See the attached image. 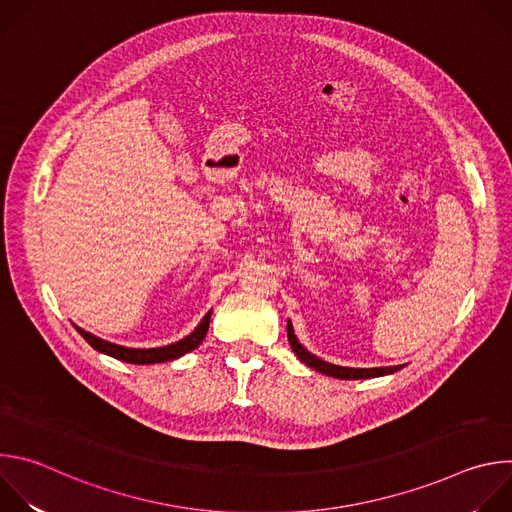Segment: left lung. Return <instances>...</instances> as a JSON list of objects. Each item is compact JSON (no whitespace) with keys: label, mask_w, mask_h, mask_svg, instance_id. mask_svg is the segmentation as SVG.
I'll list each match as a JSON object with an SVG mask.
<instances>
[{"label":"left lung","mask_w":512,"mask_h":512,"mask_svg":"<svg viewBox=\"0 0 512 512\" xmlns=\"http://www.w3.org/2000/svg\"><path fill=\"white\" fill-rule=\"evenodd\" d=\"M287 340H289V346L291 350L296 352V356L308 364L310 369L322 373V375H328V377H334V379H344V381H352V379H375V377H383V375H393L397 371H401L405 364H397V367H375V369H350V367H338V364H332V362H326L322 358H318L316 354L308 352L300 340L296 338L294 334V326H291V322H287Z\"/></svg>","instance_id":"1"}]
</instances>
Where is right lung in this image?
<instances>
[{
    "mask_svg": "<svg viewBox=\"0 0 512 512\" xmlns=\"http://www.w3.org/2000/svg\"><path fill=\"white\" fill-rule=\"evenodd\" d=\"M210 314L212 310L200 320V324L194 328V332H190L186 338L178 340V342H172L168 346H158V348H127V346H119V344H113V342H107L103 338H97L93 336L91 332L77 328V332L99 352L107 354V356H113L117 360H123V362H131V364H156V362H166V360H174V358H180L182 354L194 350L196 346H200V342L204 340L206 332H208V324H210Z\"/></svg>",
    "mask_w": 512,
    "mask_h": 512,
    "instance_id": "add662e5",
    "label": "right lung"
}]
</instances>
